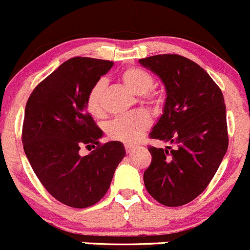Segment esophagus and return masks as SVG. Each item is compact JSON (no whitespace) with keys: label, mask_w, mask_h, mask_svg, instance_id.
<instances>
[{"label":"esophagus","mask_w":250,"mask_h":250,"mask_svg":"<svg viewBox=\"0 0 250 250\" xmlns=\"http://www.w3.org/2000/svg\"><path fill=\"white\" fill-rule=\"evenodd\" d=\"M135 149H136V146H131V144H126V146H125V150H126V153H127V154L132 153V151L135 150Z\"/></svg>","instance_id":"obj_1"}]
</instances>
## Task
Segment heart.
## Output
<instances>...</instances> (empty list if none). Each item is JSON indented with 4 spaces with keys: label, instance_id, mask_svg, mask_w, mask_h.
I'll list each match as a JSON object with an SVG mask.
<instances>
[{
    "label": "heart",
    "instance_id": "b5f03b06",
    "mask_svg": "<svg viewBox=\"0 0 250 250\" xmlns=\"http://www.w3.org/2000/svg\"><path fill=\"white\" fill-rule=\"evenodd\" d=\"M120 79L128 89L136 95H142L151 104L160 102V95L153 89L154 77L141 67H127L120 73ZM107 83L104 79H99L90 87L86 95L85 106L87 112L94 117L100 118L104 114V95ZM151 124L150 117L144 112L128 113L113 119L107 125L108 137L119 142L135 144L143 137L144 132Z\"/></svg>",
    "mask_w": 250,
    "mask_h": 250
}]
</instances>
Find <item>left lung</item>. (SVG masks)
I'll use <instances>...</instances> for the list:
<instances>
[{"mask_svg":"<svg viewBox=\"0 0 250 250\" xmlns=\"http://www.w3.org/2000/svg\"><path fill=\"white\" fill-rule=\"evenodd\" d=\"M166 87L164 114L149 137L174 148L148 146L146 189L167 207L187 205L208 187L228 150L226 108L220 87L201 66L177 54L140 59Z\"/></svg>","mask_w":250,"mask_h":250,"instance_id":"obj_1","label":"left lung"}]
</instances>
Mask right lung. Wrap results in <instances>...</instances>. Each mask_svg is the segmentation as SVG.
Masks as SVG:
<instances>
[{
	"instance_id": "obj_1",
	"label": "right lung",
	"mask_w": 250,
	"mask_h": 250,
	"mask_svg": "<svg viewBox=\"0 0 250 250\" xmlns=\"http://www.w3.org/2000/svg\"><path fill=\"white\" fill-rule=\"evenodd\" d=\"M113 65L100 59H69L33 89L26 102L25 154L49 194L69 207L99 202L125 156L122 142H100L104 132L85 106L90 87ZM82 146L94 150L82 157Z\"/></svg>"
}]
</instances>
